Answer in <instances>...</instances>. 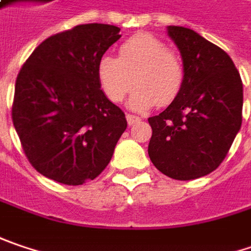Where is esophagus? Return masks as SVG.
Returning a JSON list of instances; mask_svg holds the SVG:
<instances>
[{
	"instance_id": "34e87169",
	"label": "esophagus",
	"mask_w": 251,
	"mask_h": 251,
	"mask_svg": "<svg viewBox=\"0 0 251 251\" xmlns=\"http://www.w3.org/2000/svg\"><path fill=\"white\" fill-rule=\"evenodd\" d=\"M126 121H127V124L129 125H135V124H138L140 121L139 116H135V115H130V113H127L126 115Z\"/></svg>"
}]
</instances>
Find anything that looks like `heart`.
Wrapping results in <instances>:
<instances>
[{
	"mask_svg": "<svg viewBox=\"0 0 251 251\" xmlns=\"http://www.w3.org/2000/svg\"><path fill=\"white\" fill-rule=\"evenodd\" d=\"M100 88L113 102H121L135 83L138 88L129 99L135 111H145L155 103L169 105L180 94L184 65L179 53L151 34L133 35L121 45L119 58L103 55L98 62Z\"/></svg>",
	"mask_w": 251,
	"mask_h": 251,
	"instance_id": "heart-1",
	"label": "heart"
}]
</instances>
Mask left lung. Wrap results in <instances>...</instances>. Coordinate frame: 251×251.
<instances>
[{"instance_id": "left-lung-1", "label": "left lung", "mask_w": 251, "mask_h": 251, "mask_svg": "<svg viewBox=\"0 0 251 251\" xmlns=\"http://www.w3.org/2000/svg\"><path fill=\"white\" fill-rule=\"evenodd\" d=\"M184 65L180 94L149 118L148 153L163 175L192 180L219 168L242 126L243 83L226 52L184 26H168Z\"/></svg>"}]
</instances>
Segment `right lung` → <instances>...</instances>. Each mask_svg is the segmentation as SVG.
<instances>
[{"instance_id": "right-lung-1", "label": "right lung", "mask_w": 251, "mask_h": 251, "mask_svg": "<svg viewBox=\"0 0 251 251\" xmlns=\"http://www.w3.org/2000/svg\"><path fill=\"white\" fill-rule=\"evenodd\" d=\"M119 31L83 24L55 34L17 76L12 122L29 163L48 179L78 186L111 162L127 122L100 89L98 62Z\"/></svg>"}]
</instances>
